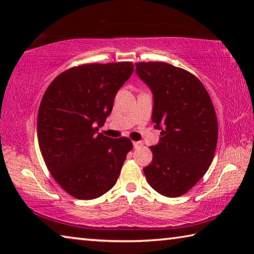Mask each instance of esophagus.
<instances>
[{
    "label": "esophagus",
    "instance_id": "34e87169",
    "mask_svg": "<svg viewBox=\"0 0 254 254\" xmlns=\"http://www.w3.org/2000/svg\"><path fill=\"white\" fill-rule=\"evenodd\" d=\"M143 145V143L141 142V141H134V142H133V147H134L135 149H137V148H141Z\"/></svg>",
    "mask_w": 254,
    "mask_h": 254
}]
</instances>
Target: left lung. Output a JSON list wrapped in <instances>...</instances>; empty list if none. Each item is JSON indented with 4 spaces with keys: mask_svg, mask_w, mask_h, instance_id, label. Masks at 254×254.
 Returning <instances> with one entry per match:
<instances>
[{
    "mask_svg": "<svg viewBox=\"0 0 254 254\" xmlns=\"http://www.w3.org/2000/svg\"><path fill=\"white\" fill-rule=\"evenodd\" d=\"M136 74L153 94L152 122L161 130L152 162L143 168L159 194L179 197L208 170L217 144V118L201 81L162 62L136 63Z\"/></svg>",
    "mask_w": 254,
    "mask_h": 254,
    "instance_id": "left-lung-1",
    "label": "left lung"
}]
</instances>
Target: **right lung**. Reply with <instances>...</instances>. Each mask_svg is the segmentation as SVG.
Here are the masks:
<instances>
[{"instance_id":"1","label":"right lung","mask_w":254,"mask_h":254,"mask_svg":"<svg viewBox=\"0 0 254 254\" xmlns=\"http://www.w3.org/2000/svg\"><path fill=\"white\" fill-rule=\"evenodd\" d=\"M133 64H84L51 81L38 111V142L47 168L64 190L77 199H94L114 186L127 154V136L98 132L113 109Z\"/></svg>"}]
</instances>
